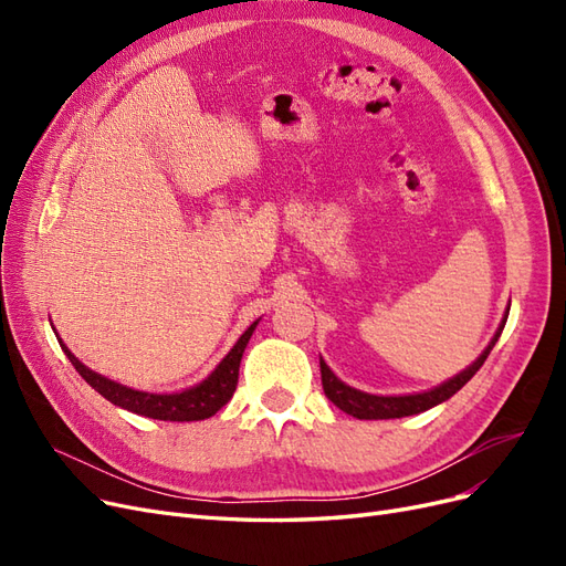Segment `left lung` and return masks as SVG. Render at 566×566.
Wrapping results in <instances>:
<instances>
[{
	"instance_id": "obj_1",
	"label": "left lung",
	"mask_w": 566,
	"mask_h": 566,
	"mask_svg": "<svg viewBox=\"0 0 566 566\" xmlns=\"http://www.w3.org/2000/svg\"><path fill=\"white\" fill-rule=\"evenodd\" d=\"M510 314V306L505 310V316L499 325V331L491 337V342L486 345V349L479 354L474 361L460 370L453 378H449L447 382H441L427 391H416V394H399V397H382V394H368L356 387H349L347 382H342L337 375L331 370V366L321 358V382H323V391L339 410H345L347 416H354L358 420H389V418H406V416H418L422 410H430L434 406H439L441 401L451 399L458 389L465 387L474 373L484 366L486 356L491 354L493 345L499 342L505 321Z\"/></svg>"
}]
</instances>
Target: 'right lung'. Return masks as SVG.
I'll return each instance as SVG.
<instances>
[{
	"instance_id": "right-lung-1",
	"label": "right lung",
	"mask_w": 566,
	"mask_h": 566,
	"mask_svg": "<svg viewBox=\"0 0 566 566\" xmlns=\"http://www.w3.org/2000/svg\"><path fill=\"white\" fill-rule=\"evenodd\" d=\"M262 318H256L250 323V328L235 339V345L231 352L221 358L217 368L208 375V378L200 380L193 387H186L181 391H144V389H134L127 385H119L106 375H101L92 368L84 366L80 358L63 345V339L59 337V345L65 352V356L71 358V364L75 370L82 375L87 385H92L101 397L108 399L111 403L132 410L136 416H146L153 420H169V422H188V420H205L212 418L221 406H227L233 397L235 385H238V368H241V358L248 347V342L256 328V323Z\"/></svg>"
}]
</instances>
